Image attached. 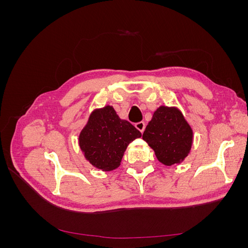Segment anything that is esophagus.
<instances>
[{"instance_id": "1", "label": "esophagus", "mask_w": 248, "mask_h": 248, "mask_svg": "<svg viewBox=\"0 0 248 248\" xmlns=\"http://www.w3.org/2000/svg\"><path fill=\"white\" fill-rule=\"evenodd\" d=\"M136 128L138 129V130H140V132H144V130H145V127H146V124L144 123V122H139V123H136Z\"/></svg>"}]
</instances>
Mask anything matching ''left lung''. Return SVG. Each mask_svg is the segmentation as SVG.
<instances>
[{"label": "left lung", "instance_id": "8db88e82", "mask_svg": "<svg viewBox=\"0 0 248 248\" xmlns=\"http://www.w3.org/2000/svg\"><path fill=\"white\" fill-rule=\"evenodd\" d=\"M193 133L182 112L176 108L159 107L142 133V140L151 147L161 163L172 166L188 155Z\"/></svg>", "mask_w": 248, "mask_h": 248}]
</instances>
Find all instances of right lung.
Instances as JSON below:
<instances>
[{
	"instance_id": "obj_1",
	"label": "right lung",
	"mask_w": 248,
	"mask_h": 248,
	"mask_svg": "<svg viewBox=\"0 0 248 248\" xmlns=\"http://www.w3.org/2000/svg\"><path fill=\"white\" fill-rule=\"evenodd\" d=\"M141 133L121 120L112 107L95 109L79 134V147L86 159L97 169L109 171L121 163L125 150Z\"/></svg>"
}]
</instances>
